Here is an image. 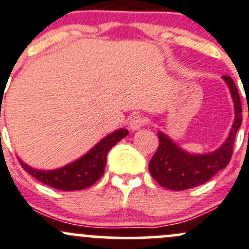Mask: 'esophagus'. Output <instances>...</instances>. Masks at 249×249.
Listing matches in <instances>:
<instances>
[{"mask_svg": "<svg viewBox=\"0 0 249 249\" xmlns=\"http://www.w3.org/2000/svg\"><path fill=\"white\" fill-rule=\"evenodd\" d=\"M148 123V119L144 116H141V114H135L131 117V119L129 120V126L132 131L138 130L140 127H142L143 125H145Z\"/></svg>", "mask_w": 249, "mask_h": 249, "instance_id": "34e87169", "label": "esophagus"}]
</instances>
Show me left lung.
<instances>
[{
    "label": "left lung",
    "instance_id": "1",
    "mask_svg": "<svg viewBox=\"0 0 249 249\" xmlns=\"http://www.w3.org/2000/svg\"><path fill=\"white\" fill-rule=\"evenodd\" d=\"M223 80L228 85L235 107V120L229 137L221 148L213 153L193 155L182 150L168 136L159 131L160 144L158 151L149 162V172L162 187L174 191L197 187L209 181L217 172L223 169L230 162L235 136L242 124V107L239 91L232 78L226 75Z\"/></svg>",
    "mask_w": 249,
    "mask_h": 249
}]
</instances>
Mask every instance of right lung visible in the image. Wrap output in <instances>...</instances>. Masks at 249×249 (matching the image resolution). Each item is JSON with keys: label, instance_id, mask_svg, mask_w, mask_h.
<instances>
[{"label": "right lung", "instance_id": "1", "mask_svg": "<svg viewBox=\"0 0 249 249\" xmlns=\"http://www.w3.org/2000/svg\"><path fill=\"white\" fill-rule=\"evenodd\" d=\"M127 133L129 131L126 129H119L109 133L85 156L53 171H39L23 163L20 159L19 162L28 174L50 187L62 191L83 190L95 184L103 177L107 154Z\"/></svg>", "mask_w": 249, "mask_h": 249}]
</instances>
